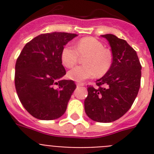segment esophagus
Returning a JSON list of instances; mask_svg holds the SVG:
<instances>
[{
    "label": "esophagus",
    "mask_w": 154,
    "mask_h": 154,
    "mask_svg": "<svg viewBox=\"0 0 154 154\" xmlns=\"http://www.w3.org/2000/svg\"><path fill=\"white\" fill-rule=\"evenodd\" d=\"M84 85V83H77V86L79 87V86H83Z\"/></svg>",
    "instance_id": "esophagus-1"
}]
</instances>
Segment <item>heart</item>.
<instances>
[{"label":"heart","mask_w":154,"mask_h":154,"mask_svg":"<svg viewBox=\"0 0 154 154\" xmlns=\"http://www.w3.org/2000/svg\"><path fill=\"white\" fill-rule=\"evenodd\" d=\"M79 55L86 56L84 65L72 68L67 73L68 77L75 82H82L88 78L103 76L109 70L112 62L111 52L105 49L104 45L94 37H85L77 42L76 49L70 45L63 48L60 59L65 67L71 68L77 62Z\"/></svg>","instance_id":"heart-1"}]
</instances>
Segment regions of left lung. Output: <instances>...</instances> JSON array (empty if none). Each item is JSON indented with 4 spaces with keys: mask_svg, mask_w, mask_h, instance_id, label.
I'll use <instances>...</instances> for the list:
<instances>
[{
    "mask_svg": "<svg viewBox=\"0 0 154 154\" xmlns=\"http://www.w3.org/2000/svg\"><path fill=\"white\" fill-rule=\"evenodd\" d=\"M107 40L112 55V65L96 87L87 88L85 100L87 116L97 122H114L133 105L141 85V65L136 51L113 34L101 35Z\"/></svg>",
    "mask_w": 154,
    "mask_h": 154,
    "instance_id": "obj_1",
    "label": "left lung"
}]
</instances>
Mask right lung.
Instances as JSON below:
<instances>
[{
  "instance_id": "1",
  "label": "right lung",
  "mask_w": 154,
  "mask_h": 154,
  "mask_svg": "<svg viewBox=\"0 0 154 154\" xmlns=\"http://www.w3.org/2000/svg\"><path fill=\"white\" fill-rule=\"evenodd\" d=\"M77 35L54 32L41 34L25 45L15 65L17 94L25 109L40 120L57 119L67 109L76 89L60 59L63 48ZM57 84V88H54Z\"/></svg>"
}]
</instances>
